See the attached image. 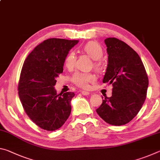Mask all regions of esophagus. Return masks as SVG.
<instances>
[{
  "label": "esophagus",
  "mask_w": 160,
  "mask_h": 160,
  "mask_svg": "<svg viewBox=\"0 0 160 160\" xmlns=\"http://www.w3.org/2000/svg\"><path fill=\"white\" fill-rule=\"evenodd\" d=\"M81 93H82L83 95H89V94H90V92H86V91H82L81 92Z\"/></svg>",
  "instance_id": "esophagus-1"
}]
</instances>
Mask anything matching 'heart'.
I'll list each match as a JSON object with an SVG mask.
<instances>
[{
	"label": "heart",
	"instance_id": "heart-1",
	"mask_svg": "<svg viewBox=\"0 0 160 160\" xmlns=\"http://www.w3.org/2000/svg\"><path fill=\"white\" fill-rule=\"evenodd\" d=\"M82 49L93 60H95L94 66L98 68L99 65L97 60L101 58L103 56V49L101 45L96 42H90L84 46ZM75 62H76V56L74 52L70 51L65 58V66L68 68L71 69L75 66ZM96 78L93 74L81 72H75L70 78V80L72 83L82 89L89 88L90 84L94 82Z\"/></svg>",
	"mask_w": 160,
	"mask_h": 160
}]
</instances>
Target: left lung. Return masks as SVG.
I'll use <instances>...</instances> for the list:
<instances>
[{
  "mask_svg": "<svg viewBox=\"0 0 160 160\" xmlns=\"http://www.w3.org/2000/svg\"><path fill=\"white\" fill-rule=\"evenodd\" d=\"M104 42L109 56L102 82L112 84V96L105 97L96 112L111 125H125L144 104L148 77L138 54L128 44L114 37L107 38Z\"/></svg>",
  "mask_w": 160,
  "mask_h": 160,
  "instance_id": "obj_1",
  "label": "left lung"
}]
</instances>
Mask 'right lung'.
Masks as SVG:
<instances>
[{"mask_svg":"<svg viewBox=\"0 0 160 160\" xmlns=\"http://www.w3.org/2000/svg\"><path fill=\"white\" fill-rule=\"evenodd\" d=\"M78 40L51 38L37 45L26 58L18 82V94L27 115L48 131L63 125L71 112L74 92L57 94L53 86L63 72L65 58Z\"/></svg>","mask_w":160,"mask_h":160,"instance_id":"obj_1","label":"right lung"}]
</instances>
